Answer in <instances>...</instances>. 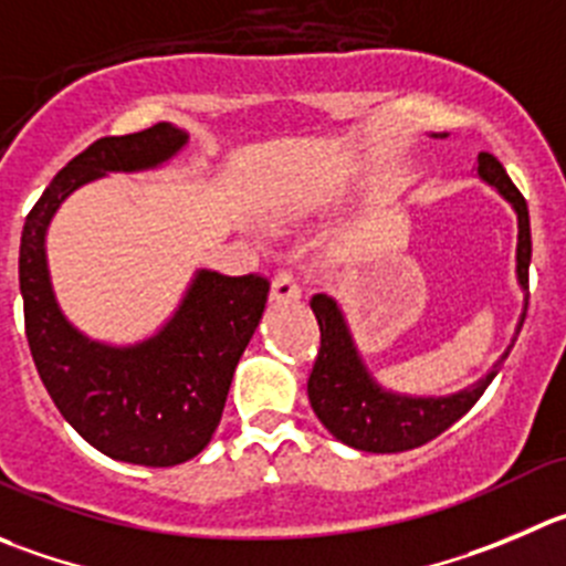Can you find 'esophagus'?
I'll return each instance as SVG.
<instances>
[{"instance_id":"obj_1","label":"esophagus","mask_w":566,"mask_h":566,"mask_svg":"<svg viewBox=\"0 0 566 566\" xmlns=\"http://www.w3.org/2000/svg\"><path fill=\"white\" fill-rule=\"evenodd\" d=\"M303 289H300L297 277L292 272H277L272 280V300L274 303H294L300 300Z\"/></svg>"}]
</instances>
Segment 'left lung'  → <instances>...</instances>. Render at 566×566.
Segmentation results:
<instances>
[{
    "label": "left lung",
    "instance_id": "obj_1",
    "mask_svg": "<svg viewBox=\"0 0 566 566\" xmlns=\"http://www.w3.org/2000/svg\"><path fill=\"white\" fill-rule=\"evenodd\" d=\"M433 138H448V133H433ZM478 177L494 188L503 199H509L516 211V280L528 292V266H531V219L528 202L520 188L505 175L503 164L494 155H478ZM316 322H319L322 344L308 378V400L319 422L336 436L338 441L364 453H402L413 450L424 441L436 439L439 433L459 422L467 411L478 402L497 375L500 364L509 358V349L500 355L486 378L467 389L448 397H408L386 391L378 380L369 375L367 364L360 358L353 342L342 308L327 294L311 297ZM528 308V297H525ZM525 319V314H522ZM516 325V333L522 327Z\"/></svg>",
    "mask_w": 566,
    "mask_h": 566
}]
</instances>
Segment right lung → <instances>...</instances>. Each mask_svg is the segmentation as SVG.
<instances>
[{
    "mask_svg": "<svg viewBox=\"0 0 566 566\" xmlns=\"http://www.w3.org/2000/svg\"><path fill=\"white\" fill-rule=\"evenodd\" d=\"M186 142V133L169 122L99 138L57 171L21 230L19 286L38 375L63 419L91 448L127 464L175 467L208 448L241 353L266 308L269 280L199 269L155 336L113 347L63 316L46 266V230L80 186L107 171L155 169Z\"/></svg>",
    "mask_w": 566,
    "mask_h": 566,
    "instance_id": "obj_1",
    "label": "right lung"
}]
</instances>
